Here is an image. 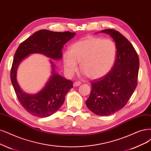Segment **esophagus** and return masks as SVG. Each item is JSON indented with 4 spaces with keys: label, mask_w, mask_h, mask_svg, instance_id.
Segmentation results:
<instances>
[{
    "label": "esophagus",
    "mask_w": 151,
    "mask_h": 151,
    "mask_svg": "<svg viewBox=\"0 0 151 151\" xmlns=\"http://www.w3.org/2000/svg\"><path fill=\"white\" fill-rule=\"evenodd\" d=\"M81 84V82L80 81H76L73 83V86L76 87V86H78Z\"/></svg>",
    "instance_id": "esophagus-1"
}]
</instances>
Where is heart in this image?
Masks as SVG:
<instances>
[{
	"label": "heart",
	"mask_w": 151,
	"mask_h": 151,
	"mask_svg": "<svg viewBox=\"0 0 151 151\" xmlns=\"http://www.w3.org/2000/svg\"><path fill=\"white\" fill-rule=\"evenodd\" d=\"M117 48L110 39L87 36L72 44L68 53L63 55L65 70L72 74L76 70V63L89 78L97 80L108 74L114 65Z\"/></svg>",
	"instance_id": "obj_1"
}]
</instances>
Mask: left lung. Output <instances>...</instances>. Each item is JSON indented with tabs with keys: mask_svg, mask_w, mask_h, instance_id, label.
Returning <instances> with one entry per match:
<instances>
[{
	"mask_svg": "<svg viewBox=\"0 0 151 151\" xmlns=\"http://www.w3.org/2000/svg\"><path fill=\"white\" fill-rule=\"evenodd\" d=\"M101 32L110 35L116 42V59L108 74L91 81L86 104L93 113L103 116L121 110L129 101L137 85L139 59L132 45L119 32L105 29Z\"/></svg>",
	"mask_w": 151,
	"mask_h": 151,
	"instance_id": "left-lung-1",
	"label": "left lung"
}]
</instances>
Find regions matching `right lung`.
I'll list each match as a JSON object with an SVG mask.
<instances>
[{
    "label": "right lung",
    "mask_w": 151,
    "mask_h": 151,
    "mask_svg": "<svg viewBox=\"0 0 151 151\" xmlns=\"http://www.w3.org/2000/svg\"><path fill=\"white\" fill-rule=\"evenodd\" d=\"M75 35L70 32H57L40 30L20 44L14 55L10 71V79L15 94L23 108L30 114L38 118H46L55 113L63 104L65 95L73 88V82L56 73L55 65L52 75L45 86L35 94L24 92L17 81V71L20 63L32 53H42L54 60L62 58L64 45Z\"/></svg>",
    "instance_id": "obj_1"
}]
</instances>
